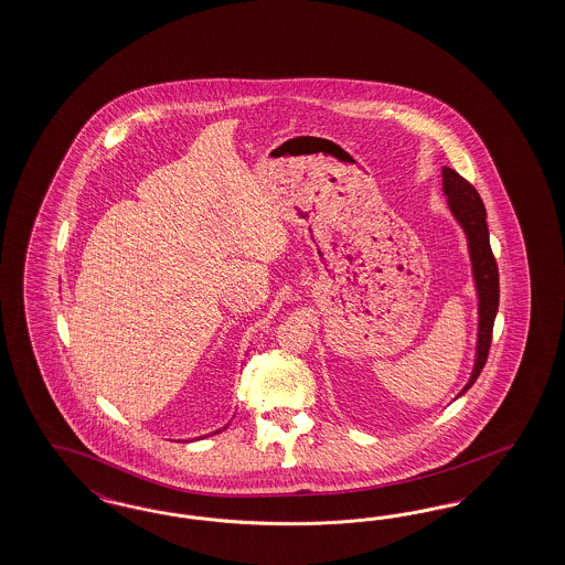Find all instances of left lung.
<instances>
[{
	"mask_svg": "<svg viewBox=\"0 0 565 565\" xmlns=\"http://www.w3.org/2000/svg\"><path fill=\"white\" fill-rule=\"evenodd\" d=\"M444 175V194L447 196V206L454 220L463 230V236L468 239V255L472 265V279L479 300V329H477V354L475 366L468 383L463 385L466 394L475 381L479 379L480 371L489 356L493 323H495L497 308H499V271H497L495 257L489 242V227H487V211L480 201L477 189L463 180L462 175L451 168L441 170Z\"/></svg>",
	"mask_w": 565,
	"mask_h": 565,
	"instance_id": "obj_1",
	"label": "left lung"
}]
</instances>
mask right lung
<instances>
[{
  "label": "right lung",
  "mask_w": 565,
  "mask_h": 565,
  "mask_svg": "<svg viewBox=\"0 0 565 565\" xmlns=\"http://www.w3.org/2000/svg\"><path fill=\"white\" fill-rule=\"evenodd\" d=\"M217 433H220V430H217Z\"/></svg>",
  "instance_id": "right-lung-1"
}]
</instances>
